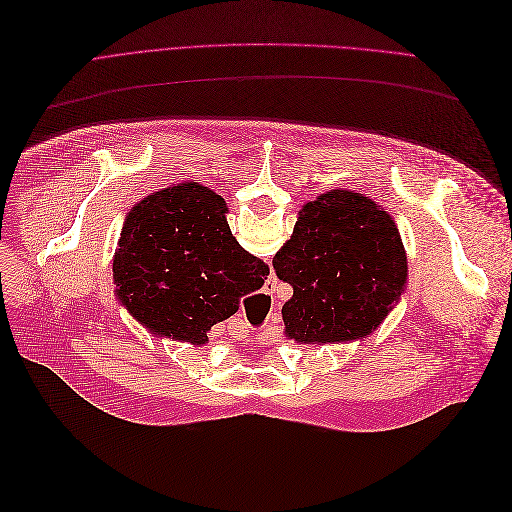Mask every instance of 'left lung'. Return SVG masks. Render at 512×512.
I'll return each mask as SVG.
<instances>
[{"label": "left lung", "mask_w": 512, "mask_h": 512, "mask_svg": "<svg viewBox=\"0 0 512 512\" xmlns=\"http://www.w3.org/2000/svg\"><path fill=\"white\" fill-rule=\"evenodd\" d=\"M273 269L292 286L282 318L286 337L297 344L363 339L391 312L408 280L393 218L350 190L320 194L299 211Z\"/></svg>", "instance_id": "1"}]
</instances>
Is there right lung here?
<instances>
[{
	"label": "right lung",
	"mask_w": 512,
	"mask_h": 512,
	"mask_svg": "<svg viewBox=\"0 0 512 512\" xmlns=\"http://www.w3.org/2000/svg\"><path fill=\"white\" fill-rule=\"evenodd\" d=\"M226 211L222 196L192 181L132 207L113 273L121 303L143 327L200 346L265 284L269 267L232 237Z\"/></svg>",
	"instance_id": "1"
}]
</instances>
